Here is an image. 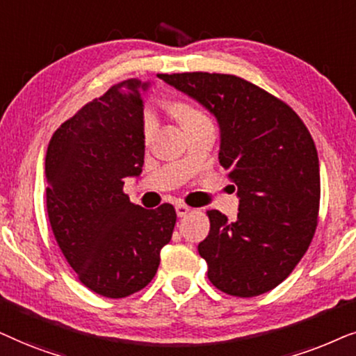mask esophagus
<instances>
[{
    "mask_svg": "<svg viewBox=\"0 0 356 356\" xmlns=\"http://www.w3.org/2000/svg\"><path fill=\"white\" fill-rule=\"evenodd\" d=\"M188 211H191V207L184 205V203H177V205H175V213H177V216H186Z\"/></svg>",
    "mask_w": 356,
    "mask_h": 356,
    "instance_id": "1",
    "label": "esophagus"
}]
</instances>
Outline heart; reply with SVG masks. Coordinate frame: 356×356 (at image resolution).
<instances>
[{
    "label": "heart",
    "instance_id": "b5f03b06",
    "mask_svg": "<svg viewBox=\"0 0 356 356\" xmlns=\"http://www.w3.org/2000/svg\"><path fill=\"white\" fill-rule=\"evenodd\" d=\"M169 108L172 111L175 115L179 117V120L182 122L184 129H188V127L193 125H200V123H210V117L207 115L205 112L200 111V108L188 106V104H182V102H174L169 104ZM156 129V115L153 111H146L145 112V120H143V134L145 138L148 140L153 131Z\"/></svg>",
    "mask_w": 356,
    "mask_h": 356
}]
</instances>
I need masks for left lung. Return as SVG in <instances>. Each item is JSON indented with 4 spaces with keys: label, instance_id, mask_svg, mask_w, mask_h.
<instances>
[{
    "label": "left lung",
    "instance_id": "left-lung-1",
    "mask_svg": "<svg viewBox=\"0 0 356 356\" xmlns=\"http://www.w3.org/2000/svg\"><path fill=\"white\" fill-rule=\"evenodd\" d=\"M195 99L220 125V164L238 187V220L207 211L198 244L208 278L231 296L278 286L309 248L321 198L314 140L290 106L234 74H161Z\"/></svg>",
    "mask_w": 356,
    "mask_h": 356
}]
</instances>
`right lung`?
<instances>
[{
  "mask_svg": "<svg viewBox=\"0 0 356 356\" xmlns=\"http://www.w3.org/2000/svg\"><path fill=\"white\" fill-rule=\"evenodd\" d=\"M149 83L131 78L74 113L51 136L45 158L47 213L70 267L106 298L143 290L177 215L163 203L146 210L123 193L145 163L143 99Z\"/></svg>",
  "mask_w": 356,
  "mask_h": 356,
  "instance_id": "add662e5",
  "label": "right lung"
}]
</instances>
